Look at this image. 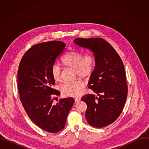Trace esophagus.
I'll use <instances>...</instances> for the list:
<instances>
[{
  "label": "esophagus",
  "instance_id": "1",
  "mask_svg": "<svg viewBox=\"0 0 149 149\" xmlns=\"http://www.w3.org/2000/svg\"><path fill=\"white\" fill-rule=\"evenodd\" d=\"M80 100H81V98H78H78H75V101L76 102H78Z\"/></svg>",
  "mask_w": 149,
  "mask_h": 149
}]
</instances>
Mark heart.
Returning <instances> with one entry per match:
<instances>
[{"mask_svg":"<svg viewBox=\"0 0 149 149\" xmlns=\"http://www.w3.org/2000/svg\"><path fill=\"white\" fill-rule=\"evenodd\" d=\"M61 63L65 67L74 68L76 73L79 77L87 78L90 77L94 71L95 59L94 55L91 52L82 55L79 51H71L62 57ZM51 74L55 81L61 80V69L58 65H54L51 67ZM83 87V82L78 80L63 84L61 86V91L64 95L77 97L79 95L80 91Z\"/></svg>","mask_w":149,"mask_h":149,"instance_id":"1","label":"heart"}]
</instances>
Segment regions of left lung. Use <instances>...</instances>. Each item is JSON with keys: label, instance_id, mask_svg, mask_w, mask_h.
<instances>
[{"label": "left lung", "instance_id": "left-lung-1", "mask_svg": "<svg viewBox=\"0 0 149 149\" xmlns=\"http://www.w3.org/2000/svg\"><path fill=\"white\" fill-rule=\"evenodd\" d=\"M74 42L90 49L95 59L88 87L100 97L86 94L81 98L87 105V121L97 128L107 126L118 118L127 97L128 87L123 61L113 47L101 38H78Z\"/></svg>", "mask_w": 149, "mask_h": 149}]
</instances>
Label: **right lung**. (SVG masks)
<instances>
[{
    "label": "right lung",
    "instance_id": "1",
    "mask_svg": "<svg viewBox=\"0 0 149 149\" xmlns=\"http://www.w3.org/2000/svg\"><path fill=\"white\" fill-rule=\"evenodd\" d=\"M65 47V43L56 40L36 44L24 54L17 71L20 100L28 117L40 129L52 133L64 128L75 101L68 97L53 102L60 92L52 88L55 82L51 70Z\"/></svg>",
    "mask_w": 149,
    "mask_h": 149
}]
</instances>
